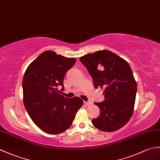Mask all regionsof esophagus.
I'll list each match as a JSON object with an SVG mask.
<instances>
[{"mask_svg":"<svg viewBox=\"0 0 160 160\" xmlns=\"http://www.w3.org/2000/svg\"><path fill=\"white\" fill-rule=\"evenodd\" d=\"M84 104L85 105H90L91 104V102H86V101H84Z\"/></svg>","mask_w":160,"mask_h":160,"instance_id":"1","label":"esophagus"}]
</instances>
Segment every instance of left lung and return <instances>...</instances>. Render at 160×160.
<instances>
[{"label":"left lung","mask_w":160,"mask_h":160,"mask_svg":"<svg viewBox=\"0 0 160 160\" xmlns=\"http://www.w3.org/2000/svg\"><path fill=\"white\" fill-rule=\"evenodd\" d=\"M89 71L94 86L105 88L104 100L95 104L100 113L92 123L102 131H117L127 123L133 113L137 84L129 64L108 50L98 51L80 58Z\"/></svg>","instance_id":"left-lung-1"}]
</instances>
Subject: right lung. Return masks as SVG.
<instances>
[{"label": "right lung", "mask_w": 160, "mask_h": 160, "mask_svg": "<svg viewBox=\"0 0 160 160\" xmlns=\"http://www.w3.org/2000/svg\"><path fill=\"white\" fill-rule=\"evenodd\" d=\"M76 62L52 51L42 53L29 64L22 80L23 102L32 121L47 133L58 134L72 124L83 101L67 98L57 88L62 86L67 71Z\"/></svg>", "instance_id": "add662e5"}]
</instances>
